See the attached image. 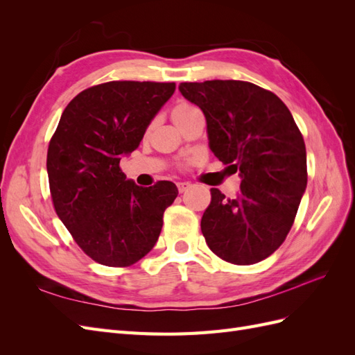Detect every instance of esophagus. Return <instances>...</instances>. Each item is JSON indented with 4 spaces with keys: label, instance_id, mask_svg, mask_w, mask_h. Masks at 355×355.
Segmentation results:
<instances>
[{
    "label": "esophagus",
    "instance_id": "1",
    "mask_svg": "<svg viewBox=\"0 0 355 355\" xmlns=\"http://www.w3.org/2000/svg\"><path fill=\"white\" fill-rule=\"evenodd\" d=\"M192 185L189 184V182H178V191L179 192H185L191 188Z\"/></svg>",
    "mask_w": 355,
    "mask_h": 355
}]
</instances>
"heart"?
I'll use <instances>...</instances> for the list:
<instances>
[{"instance_id":"obj_1","label":"heart","mask_w":355,"mask_h":355,"mask_svg":"<svg viewBox=\"0 0 355 355\" xmlns=\"http://www.w3.org/2000/svg\"><path fill=\"white\" fill-rule=\"evenodd\" d=\"M196 110H197V108H196L194 105L187 103V102H180V103H178V105L173 106V110H171V116H173L175 123H178L179 120H182V118L187 116L189 112L196 111Z\"/></svg>"}]
</instances>
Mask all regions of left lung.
<instances>
[{"mask_svg": "<svg viewBox=\"0 0 355 355\" xmlns=\"http://www.w3.org/2000/svg\"><path fill=\"white\" fill-rule=\"evenodd\" d=\"M179 90L206 116L213 154L241 176L237 198L210 189L204 239L230 263L261 262L286 240L306 188L302 133L284 102L253 83H180Z\"/></svg>", "mask_w": 355, "mask_h": 355, "instance_id": "obj_1", "label": "left lung"}]
</instances>
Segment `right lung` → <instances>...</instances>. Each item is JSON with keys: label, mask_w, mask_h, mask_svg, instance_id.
Here are the masks:
<instances>
[{"label": "right lung", "mask_w": 355, "mask_h": 355, "mask_svg": "<svg viewBox=\"0 0 355 355\" xmlns=\"http://www.w3.org/2000/svg\"><path fill=\"white\" fill-rule=\"evenodd\" d=\"M175 83L110 81L78 93L63 111L47 151L53 206L94 262L125 268L153 250L164 210L178 197L170 180L137 187L120 167L175 93Z\"/></svg>", "instance_id": "add662e5"}]
</instances>
